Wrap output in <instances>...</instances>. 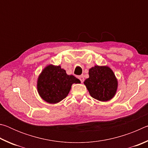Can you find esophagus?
I'll list each match as a JSON object with an SVG mask.
<instances>
[{
    "mask_svg": "<svg viewBox=\"0 0 148 148\" xmlns=\"http://www.w3.org/2000/svg\"><path fill=\"white\" fill-rule=\"evenodd\" d=\"M78 78L79 79L80 81H81L82 83V82H84V75H81V76H78Z\"/></svg>",
    "mask_w": 148,
    "mask_h": 148,
    "instance_id": "34e87169",
    "label": "esophagus"
}]
</instances>
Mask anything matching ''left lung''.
I'll return each mask as SVG.
<instances>
[{
    "mask_svg": "<svg viewBox=\"0 0 148 148\" xmlns=\"http://www.w3.org/2000/svg\"><path fill=\"white\" fill-rule=\"evenodd\" d=\"M89 75L84 84L92 98L102 102L113 98L117 91V80L111 69L96 65L89 69Z\"/></svg>",
    "mask_w": 148,
    "mask_h": 148,
    "instance_id": "1",
    "label": "left lung"
}]
</instances>
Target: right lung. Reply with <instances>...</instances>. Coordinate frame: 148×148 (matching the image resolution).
I'll use <instances>...</instances> for the list:
<instances>
[{
	"label": "right lung",
	"mask_w": 148,
	"mask_h": 148,
	"mask_svg": "<svg viewBox=\"0 0 148 148\" xmlns=\"http://www.w3.org/2000/svg\"><path fill=\"white\" fill-rule=\"evenodd\" d=\"M80 81L72 75L66 74L61 66L49 64L39 75L37 89L41 98L50 104H56L66 98L72 85Z\"/></svg>",
	"instance_id": "add662e5"
}]
</instances>
